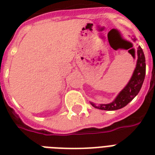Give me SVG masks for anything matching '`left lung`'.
<instances>
[{
	"instance_id": "obj_1",
	"label": "left lung",
	"mask_w": 155,
	"mask_h": 155,
	"mask_svg": "<svg viewBox=\"0 0 155 155\" xmlns=\"http://www.w3.org/2000/svg\"><path fill=\"white\" fill-rule=\"evenodd\" d=\"M134 42L136 41V38H132ZM137 60L132 76L124 88L117 96L113 101L109 104H100L97 105L95 103L90 102L94 108L101 110L113 111L117 110L125 107L134 98L139 92L142 86L146 75V58L142 47H138L137 51Z\"/></svg>"
}]
</instances>
